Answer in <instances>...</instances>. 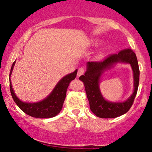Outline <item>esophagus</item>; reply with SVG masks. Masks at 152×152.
<instances>
[{
    "label": "esophagus",
    "instance_id": "esophagus-1",
    "mask_svg": "<svg viewBox=\"0 0 152 152\" xmlns=\"http://www.w3.org/2000/svg\"><path fill=\"white\" fill-rule=\"evenodd\" d=\"M84 72H85V69H83V68H80V69L78 70L77 76H81V75H83V74H84Z\"/></svg>",
    "mask_w": 152,
    "mask_h": 152
}]
</instances>
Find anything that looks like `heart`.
Here are the masks:
<instances>
[{
  "instance_id": "1",
  "label": "heart",
  "mask_w": 152,
  "mask_h": 152,
  "mask_svg": "<svg viewBox=\"0 0 152 152\" xmlns=\"http://www.w3.org/2000/svg\"><path fill=\"white\" fill-rule=\"evenodd\" d=\"M99 56H100V57H101V56H102V53H99Z\"/></svg>"
}]
</instances>
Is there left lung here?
Instances as JSON below:
<instances>
[{
    "instance_id": "8db88e82",
    "label": "left lung",
    "mask_w": 152,
    "mask_h": 152,
    "mask_svg": "<svg viewBox=\"0 0 152 152\" xmlns=\"http://www.w3.org/2000/svg\"><path fill=\"white\" fill-rule=\"evenodd\" d=\"M117 62L129 63L134 74L133 94L124 102H111L102 97L99 88V81L102 73ZM79 79L84 83L90 109L96 116L103 118H116L126 114L133 104L139 82V69L137 56L130 48L124 49L118 53L111 54L102 61L87 62V69Z\"/></svg>"
}]
</instances>
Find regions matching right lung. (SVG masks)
Returning a JSON list of instances; mask_svg holds the SVG:
<instances>
[{
	"mask_svg": "<svg viewBox=\"0 0 152 152\" xmlns=\"http://www.w3.org/2000/svg\"><path fill=\"white\" fill-rule=\"evenodd\" d=\"M15 61L13 62L11 66L10 72V89L15 104L20 109L26 114L35 118H51L59 114L62 109L63 104L65 100L66 91L69 87V83L72 80H74L77 74V69L71 74H69L63 77L58 82L56 86L46 99L36 103L23 102L14 93L10 81V75L12 74Z\"/></svg>",
	"mask_w": 152,
	"mask_h": 152,
	"instance_id": "right-lung-1",
	"label": "right lung"
}]
</instances>
